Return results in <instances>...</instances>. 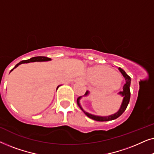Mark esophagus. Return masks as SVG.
<instances>
[{
  "label": "esophagus",
  "mask_w": 154,
  "mask_h": 154,
  "mask_svg": "<svg viewBox=\"0 0 154 154\" xmlns=\"http://www.w3.org/2000/svg\"><path fill=\"white\" fill-rule=\"evenodd\" d=\"M78 80H79V81L82 83H83V84L85 83V81L83 79V78H79V79H78Z\"/></svg>",
  "instance_id": "esophagus-1"
}]
</instances>
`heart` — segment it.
Listing matches in <instances>:
<instances>
[{
	"instance_id": "b5f03b06",
	"label": "heart",
	"mask_w": 154,
	"mask_h": 154,
	"mask_svg": "<svg viewBox=\"0 0 154 154\" xmlns=\"http://www.w3.org/2000/svg\"><path fill=\"white\" fill-rule=\"evenodd\" d=\"M116 75L117 77H114ZM90 76L93 81L104 82L106 89L111 91L119 89L122 81L121 75L113 69L105 66H98L92 69L90 71ZM113 78L116 82L113 81Z\"/></svg>"
}]
</instances>
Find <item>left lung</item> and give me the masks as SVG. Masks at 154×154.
Listing matches in <instances>:
<instances>
[{"label": "left lung", "instance_id": "8db88e82", "mask_svg": "<svg viewBox=\"0 0 154 154\" xmlns=\"http://www.w3.org/2000/svg\"><path fill=\"white\" fill-rule=\"evenodd\" d=\"M119 70L121 71V73L123 74V77L125 78V85H123V91H121L119 92L120 95L122 96L123 97V102H122L121 106L120 107L119 110L117 111L116 113H115L114 114L108 116H95L93 114H91V113H89L84 110L83 107L81 106V104H80V100H81L82 97H79V98L77 99V104L78 106L80 107V109H81L82 111H83L84 113L90 118V119H92L94 120V121H112V120L116 119L117 118H119L120 116L123 114V113L125 111L126 108H127L128 104H129L130 99V82H131V79L128 75L127 73H125V71L122 69L121 68H119ZM89 94V91H86L85 94H84V96H87Z\"/></svg>", "mask_w": 154, "mask_h": 154}]
</instances>
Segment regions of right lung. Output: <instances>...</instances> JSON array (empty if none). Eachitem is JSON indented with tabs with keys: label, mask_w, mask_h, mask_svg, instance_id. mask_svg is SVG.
<instances>
[{
	"label": "right lung",
	"mask_w": 154,
	"mask_h": 154,
	"mask_svg": "<svg viewBox=\"0 0 154 154\" xmlns=\"http://www.w3.org/2000/svg\"><path fill=\"white\" fill-rule=\"evenodd\" d=\"M51 60V59L50 58H48V57H32L31 59H29V60H23V61H21L20 62H19L17 64L15 65V66L14 67L13 69H12L11 71H10V72L13 70L14 69H15L19 65L22 64H24V63H29V62H46V61H50ZM60 85H58L57 88V90L58 89V88L60 87Z\"/></svg>",
	"instance_id": "obj_1"
}]
</instances>
